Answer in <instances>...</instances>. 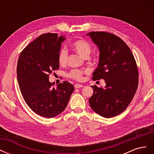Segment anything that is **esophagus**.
Returning <instances> with one entry per match:
<instances>
[{
	"label": "esophagus",
	"mask_w": 154,
	"mask_h": 154,
	"mask_svg": "<svg viewBox=\"0 0 154 154\" xmlns=\"http://www.w3.org/2000/svg\"><path fill=\"white\" fill-rule=\"evenodd\" d=\"M83 87V85H81V84H76V85H74V88H81V87Z\"/></svg>",
	"instance_id": "obj_1"
}]
</instances>
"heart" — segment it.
<instances>
[{"label": "heart", "mask_w": 154, "mask_h": 154, "mask_svg": "<svg viewBox=\"0 0 154 154\" xmlns=\"http://www.w3.org/2000/svg\"><path fill=\"white\" fill-rule=\"evenodd\" d=\"M71 46L72 49L77 52L78 54H80L83 57H87L91 52L92 46L90 43L84 39H78L75 41H74L71 44ZM68 53L67 50L65 48H62L60 49V52L58 55V61L60 65H65L67 63ZM87 72V71H83V70L74 69H72L71 71H69L67 76L77 81H80L82 80L83 75L84 72Z\"/></svg>", "instance_id": "1"}]
</instances>
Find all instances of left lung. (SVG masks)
I'll use <instances>...</instances> for the list:
<instances>
[{"instance_id":"obj_1","label":"left lung","mask_w":154,"mask_h":154,"mask_svg":"<svg viewBox=\"0 0 154 154\" xmlns=\"http://www.w3.org/2000/svg\"><path fill=\"white\" fill-rule=\"evenodd\" d=\"M100 50L98 67L92 80H105V88L91 86L92 109L102 117L109 118L122 113L136 94L138 69L131 50L119 37L110 32L92 31L88 33Z\"/></svg>"}]
</instances>
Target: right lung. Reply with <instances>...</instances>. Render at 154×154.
<instances>
[{
    "label": "right lung",
    "mask_w": 154,
    "mask_h": 154,
    "mask_svg": "<svg viewBox=\"0 0 154 154\" xmlns=\"http://www.w3.org/2000/svg\"><path fill=\"white\" fill-rule=\"evenodd\" d=\"M64 36L44 33L22 50L18 60V85L27 105L46 118H54L66 109L74 86L67 81L57 87L49 81V75L58 70V55Z\"/></svg>",
    "instance_id": "add662e5"
}]
</instances>
